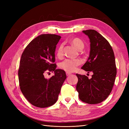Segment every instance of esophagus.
Masks as SVG:
<instances>
[{"instance_id": "34e87169", "label": "esophagus", "mask_w": 129, "mask_h": 129, "mask_svg": "<svg viewBox=\"0 0 129 129\" xmlns=\"http://www.w3.org/2000/svg\"><path fill=\"white\" fill-rule=\"evenodd\" d=\"M71 73H69V72H66V75H67V76H69L70 75H71Z\"/></svg>"}]
</instances>
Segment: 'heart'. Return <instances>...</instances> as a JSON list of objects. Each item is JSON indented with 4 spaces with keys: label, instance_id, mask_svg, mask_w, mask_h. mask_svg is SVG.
<instances>
[{
    "label": "heart",
    "instance_id": "1",
    "mask_svg": "<svg viewBox=\"0 0 129 129\" xmlns=\"http://www.w3.org/2000/svg\"><path fill=\"white\" fill-rule=\"evenodd\" d=\"M72 44L79 50H82L84 47V42L79 38H73L71 41ZM63 54V44H61L58 47L56 51V55L58 57H61ZM82 63L79 58L71 59L66 58L59 63V67L67 72H73L75 71L78 66Z\"/></svg>",
    "mask_w": 129,
    "mask_h": 129
}]
</instances>
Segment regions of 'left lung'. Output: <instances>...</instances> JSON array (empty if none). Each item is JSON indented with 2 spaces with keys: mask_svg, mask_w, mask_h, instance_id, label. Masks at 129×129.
Wrapping results in <instances>:
<instances>
[{
  "mask_svg": "<svg viewBox=\"0 0 129 129\" xmlns=\"http://www.w3.org/2000/svg\"><path fill=\"white\" fill-rule=\"evenodd\" d=\"M88 36L90 51L87 61L81 68L93 73L91 79L76 74V90L80 100L88 104H98L110 95L117 74L114 53L109 42L93 29L83 30Z\"/></svg>",
  "mask_w": 129,
  "mask_h": 129,
  "instance_id": "obj_1",
  "label": "left lung"
}]
</instances>
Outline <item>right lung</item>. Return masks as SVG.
I'll use <instances>...</instances> for the list:
<instances>
[{"instance_id": "obj_1", "label": "right lung", "mask_w": 129, "mask_h": 129, "mask_svg": "<svg viewBox=\"0 0 129 129\" xmlns=\"http://www.w3.org/2000/svg\"><path fill=\"white\" fill-rule=\"evenodd\" d=\"M56 34H41L30 42L23 52L18 70L19 86L28 102L38 108L55 104L66 76L62 69H56L55 52L61 39ZM54 72L47 79L44 75Z\"/></svg>"}]
</instances>
